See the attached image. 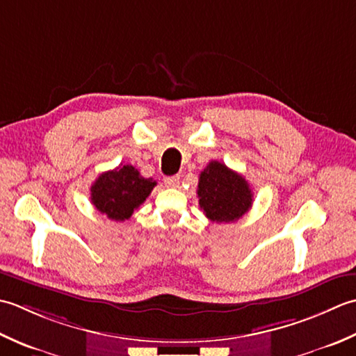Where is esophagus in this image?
<instances>
[{"instance_id": "1", "label": "esophagus", "mask_w": 356, "mask_h": 356, "mask_svg": "<svg viewBox=\"0 0 356 356\" xmlns=\"http://www.w3.org/2000/svg\"><path fill=\"white\" fill-rule=\"evenodd\" d=\"M165 187H178L179 186V177H168L164 179Z\"/></svg>"}]
</instances>
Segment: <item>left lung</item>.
<instances>
[{
	"label": "left lung",
	"mask_w": 356,
	"mask_h": 356,
	"mask_svg": "<svg viewBox=\"0 0 356 356\" xmlns=\"http://www.w3.org/2000/svg\"><path fill=\"white\" fill-rule=\"evenodd\" d=\"M200 207L210 221L234 222L249 212L253 193L248 181L220 161H210L200 173Z\"/></svg>",
	"instance_id": "left-lung-1"
}]
</instances>
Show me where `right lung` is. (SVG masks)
Listing matches in <instances>:
<instances>
[{
	"instance_id": "add662e5",
	"label": "right lung",
	"mask_w": 356,
	"mask_h": 356,
	"mask_svg": "<svg viewBox=\"0 0 356 356\" xmlns=\"http://www.w3.org/2000/svg\"><path fill=\"white\" fill-rule=\"evenodd\" d=\"M156 181L140 175L134 165L101 173L90 187V201L112 221H126L154 191Z\"/></svg>"
}]
</instances>
